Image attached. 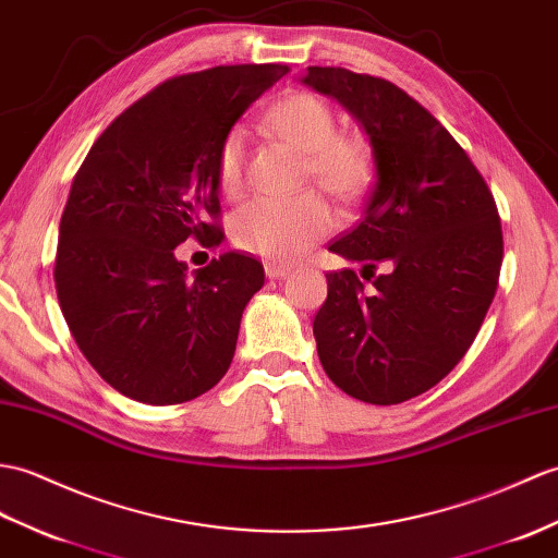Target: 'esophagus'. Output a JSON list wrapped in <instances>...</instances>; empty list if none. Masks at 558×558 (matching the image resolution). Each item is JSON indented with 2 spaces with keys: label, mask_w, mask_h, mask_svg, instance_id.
<instances>
[{
  "label": "esophagus",
  "mask_w": 558,
  "mask_h": 558,
  "mask_svg": "<svg viewBox=\"0 0 558 558\" xmlns=\"http://www.w3.org/2000/svg\"><path fill=\"white\" fill-rule=\"evenodd\" d=\"M290 274L292 270L288 268V266H282V264H266V276L268 278H290Z\"/></svg>",
  "instance_id": "obj_1"
}]
</instances>
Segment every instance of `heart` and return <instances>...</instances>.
I'll return each mask as SVG.
<instances>
[{
    "label": "heart",
    "mask_w": 558,
    "mask_h": 558,
    "mask_svg": "<svg viewBox=\"0 0 558 558\" xmlns=\"http://www.w3.org/2000/svg\"><path fill=\"white\" fill-rule=\"evenodd\" d=\"M266 125L306 154V168L335 199L354 202L373 183L375 159L368 137L338 131V113L314 93H292L266 116ZM216 180L226 197H235L244 180V131L230 128L216 154ZM335 216L318 192L292 199H254L232 216L230 235L240 250L278 262H294L328 235Z\"/></svg>",
    "instance_id": "1"
}]
</instances>
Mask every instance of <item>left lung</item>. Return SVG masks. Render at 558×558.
Returning <instances> with one entry per match:
<instances>
[{"label": "left lung", "mask_w": 558, "mask_h": 558, "mask_svg": "<svg viewBox=\"0 0 558 558\" xmlns=\"http://www.w3.org/2000/svg\"><path fill=\"white\" fill-rule=\"evenodd\" d=\"M302 81L356 116L375 159L364 218L330 244L375 290L354 268L326 274L318 359L349 397L401 404L442 380L483 326L504 256L497 204L447 128L395 83L338 66ZM380 263L391 270L375 277Z\"/></svg>", "instance_id": "1"}]
</instances>
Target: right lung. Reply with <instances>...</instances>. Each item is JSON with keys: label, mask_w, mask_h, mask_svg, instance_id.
Wrapping results in <instances>:
<instances>
[{"label": "right lung", "mask_w": 558, "mask_h": 558, "mask_svg": "<svg viewBox=\"0 0 558 558\" xmlns=\"http://www.w3.org/2000/svg\"><path fill=\"white\" fill-rule=\"evenodd\" d=\"M288 73L238 63L168 77L113 119L77 168L59 223L57 296L89 366L121 395L183 404L230 368L264 266L226 252L187 278L173 250L223 240L218 147Z\"/></svg>", "instance_id": "obj_1"}]
</instances>
